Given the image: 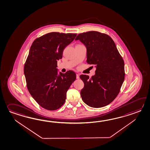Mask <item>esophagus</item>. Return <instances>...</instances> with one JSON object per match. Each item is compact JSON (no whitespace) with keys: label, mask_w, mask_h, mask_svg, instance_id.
Masks as SVG:
<instances>
[{"label":"esophagus","mask_w":150,"mask_h":150,"mask_svg":"<svg viewBox=\"0 0 150 150\" xmlns=\"http://www.w3.org/2000/svg\"><path fill=\"white\" fill-rule=\"evenodd\" d=\"M76 79H80V75L79 74H76Z\"/></svg>","instance_id":"esophagus-1"}]
</instances>
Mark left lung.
Here are the masks:
<instances>
[{"label":"left lung","mask_w":150,"mask_h":150,"mask_svg":"<svg viewBox=\"0 0 150 150\" xmlns=\"http://www.w3.org/2000/svg\"><path fill=\"white\" fill-rule=\"evenodd\" d=\"M78 40L87 48V62L96 68L91 78L80 76L84 84L80 92L82 99L89 107H105L115 99L123 83V59L113 40L105 34L90 31L78 34Z\"/></svg>","instance_id":"8db88e82"}]
</instances>
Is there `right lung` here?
I'll return each instance as SVG.
<instances>
[{
    "label": "right lung",
    "instance_id": "obj_1",
    "mask_svg": "<svg viewBox=\"0 0 150 150\" xmlns=\"http://www.w3.org/2000/svg\"><path fill=\"white\" fill-rule=\"evenodd\" d=\"M77 34L52 32L34 40L24 66L28 90L44 109L55 110L64 103L67 91L76 80L73 71L62 73L57 68V60Z\"/></svg>",
    "mask_w": 150,
    "mask_h": 150
}]
</instances>
